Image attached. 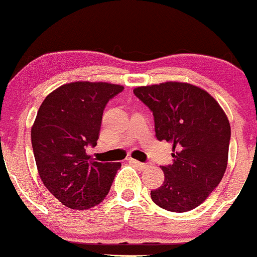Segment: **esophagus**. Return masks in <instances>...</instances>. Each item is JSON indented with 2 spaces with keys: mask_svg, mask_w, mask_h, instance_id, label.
Listing matches in <instances>:
<instances>
[{
  "mask_svg": "<svg viewBox=\"0 0 257 257\" xmlns=\"http://www.w3.org/2000/svg\"><path fill=\"white\" fill-rule=\"evenodd\" d=\"M128 162L132 163L134 165H136L137 168H141V169H145V168H147L148 165H150L148 163H141L139 161H136V159H132V158H130Z\"/></svg>",
  "mask_w": 257,
  "mask_h": 257,
  "instance_id": "esophagus-1",
  "label": "esophagus"
}]
</instances>
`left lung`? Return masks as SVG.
<instances>
[{
  "label": "left lung",
  "mask_w": 257,
  "mask_h": 257,
  "mask_svg": "<svg viewBox=\"0 0 257 257\" xmlns=\"http://www.w3.org/2000/svg\"><path fill=\"white\" fill-rule=\"evenodd\" d=\"M134 93L153 112L157 140L173 145L174 162L162 165L164 183L151 191L152 200L167 211H191L227 169L228 118L213 96L189 83L165 82L135 88Z\"/></svg>",
  "instance_id": "8db88e82"
}]
</instances>
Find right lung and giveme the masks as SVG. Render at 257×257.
I'll use <instances>...</instances> for the list:
<instances>
[{"instance_id":"obj_1","label":"right lung","mask_w":257,"mask_h":257,"mask_svg":"<svg viewBox=\"0 0 257 257\" xmlns=\"http://www.w3.org/2000/svg\"><path fill=\"white\" fill-rule=\"evenodd\" d=\"M122 85L73 82L50 93L38 110L32 146L40 179L60 202L87 209L101 202L120 163H100L85 154L99 139L103 112Z\"/></svg>"}]
</instances>
